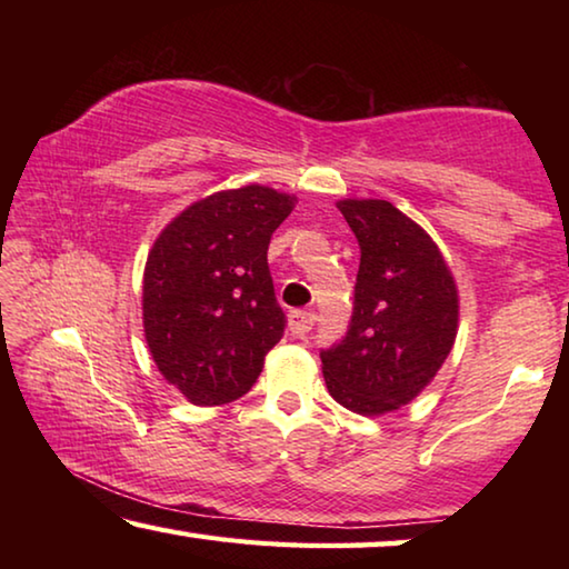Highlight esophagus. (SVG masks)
<instances>
[{
    "label": "esophagus",
    "instance_id": "1",
    "mask_svg": "<svg viewBox=\"0 0 569 569\" xmlns=\"http://www.w3.org/2000/svg\"><path fill=\"white\" fill-rule=\"evenodd\" d=\"M313 323H316L313 311H291V316H288V329H291V333L298 336V339L311 331Z\"/></svg>",
    "mask_w": 569,
    "mask_h": 569
}]
</instances>
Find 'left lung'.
Masks as SVG:
<instances>
[{"label": "left lung", "instance_id": "8db88e82", "mask_svg": "<svg viewBox=\"0 0 569 569\" xmlns=\"http://www.w3.org/2000/svg\"><path fill=\"white\" fill-rule=\"evenodd\" d=\"M361 248L346 339L321 351L331 397L353 413L401 409L435 381L459 331V291L439 246L389 200L336 203Z\"/></svg>", "mask_w": 569, "mask_h": 569}]
</instances>
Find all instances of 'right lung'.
<instances>
[{
	"label": "right lung",
	"mask_w": 569,
	"mask_h": 569,
	"mask_svg": "<svg viewBox=\"0 0 569 569\" xmlns=\"http://www.w3.org/2000/svg\"><path fill=\"white\" fill-rule=\"evenodd\" d=\"M296 196L250 186L200 198L160 230L142 273V329L158 371L196 407L250 391L286 316L268 271Z\"/></svg>",
	"instance_id": "right-lung-1"
}]
</instances>
